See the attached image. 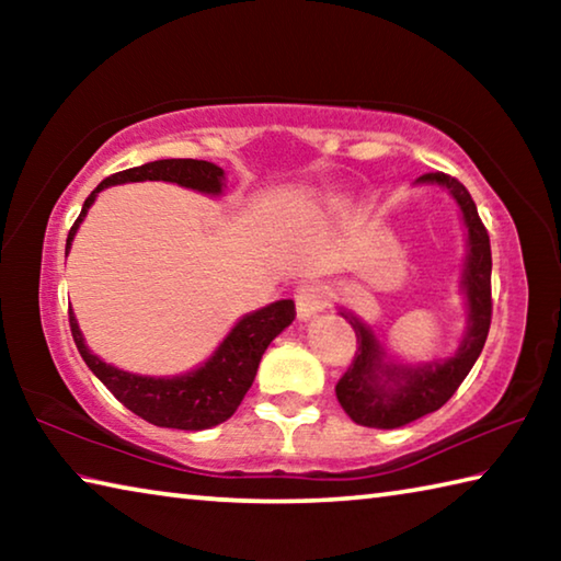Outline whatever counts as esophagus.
<instances>
[{
    "mask_svg": "<svg viewBox=\"0 0 561 561\" xmlns=\"http://www.w3.org/2000/svg\"><path fill=\"white\" fill-rule=\"evenodd\" d=\"M329 297H331V291L327 287H321V284H314V282L301 284L297 294H294L299 321H309V319H314L319 311H324V307L329 304Z\"/></svg>",
    "mask_w": 561,
    "mask_h": 561,
    "instance_id": "1",
    "label": "esophagus"
}]
</instances>
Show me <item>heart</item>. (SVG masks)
Here are the masks:
<instances>
[{
  "label": "heart",
  "mask_w": 561,
  "mask_h": 561,
  "mask_svg": "<svg viewBox=\"0 0 561 561\" xmlns=\"http://www.w3.org/2000/svg\"><path fill=\"white\" fill-rule=\"evenodd\" d=\"M341 205H344V203L336 201V197H331V201H327V210L329 213H336V210H341Z\"/></svg>",
  "instance_id": "obj_1"
}]
</instances>
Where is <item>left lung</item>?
Returning <instances> with one entry per match:
<instances>
[{
  "label": "left lung",
  "instance_id": "left-lung-1",
  "mask_svg": "<svg viewBox=\"0 0 561 561\" xmlns=\"http://www.w3.org/2000/svg\"><path fill=\"white\" fill-rule=\"evenodd\" d=\"M413 185L443 187L458 205L465 227V260L460 272V291L465 297V331L458 348L445 358L405 360L391 354L378 339L376 329L354 311L339 307L351 329L356 331L358 348L348 371L336 383V398L351 421L366 428L393 431L438 411L470 374L485 346L492 301L490 274L492 254L485 225L480 222L468 190L445 173L421 175Z\"/></svg>",
  "mask_w": 561,
  "mask_h": 561
}]
</instances>
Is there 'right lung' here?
I'll use <instances>...</instances> for the list:
<instances>
[{
  "label": "right lung",
  "instance_id": "right-lung-1",
  "mask_svg": "<svg viewBox=\"0 0 561 561\" xmlns=\"http://www.w3.org/2000/svg\"><path fill=\"white\" fill-rule=\"evenodd\" d=\"M146 180H160V183H173L180 187L195 190V193L222 197L227 187L225 170L207 160L190 158H168L153 160V163L123 170L103 180L93 190L81 207L79 220L73 222L69 237H66V254L79 232L81 222L87 220L91 205L96 203L101 190L111 185L126 183H146ZM294 321V301L279 299L257 311H250L234 321L227 336L217 344V348L193 371L178 376H144L123 371V368L106 364L101 356L93 354L87 339L81 334L79 319L69 307L71 334L79 348L81 358L93 376L118 398V401L144 421L158 425V428H178V431H207L225 423L237 405L242 403L244 393L257 376L262 354L277 339L284 329Z\"/></svg>",
  "mask_w": 561,
  "mask_h": 561
}]
</instances>
